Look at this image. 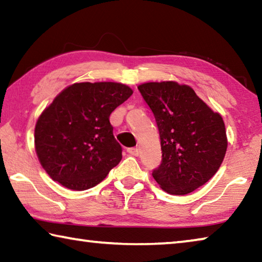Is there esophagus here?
Segmentation results:
<instances>
[{
    "instance_id": "34e87169",
    "label": "esophagus",
    "mask_w": 262,
    "mask_h": 262,
    "mask_svg": "<svg viewBox=\"0 0 262 262\" xmlns=\"http://www.w3.org/2000/svg\"><path fill=\"white\" fill-rule=\"evenodd\" d=\"M127 152L132 155V156H139V149L137 148H128Z\"/></svg>"
}]
</instances>
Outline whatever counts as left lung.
I'll return each instance as SVG.
<instances>
[{
	"instance_id": "obj_1",
	"label": "left lung",
	"mask_w": 262,
	"mask_h": 262,
	"mask_svg": "<svg viewBox=\"0 0 262 262\" xmlns=\"http://www.w3.org/2000/svg\"><path fill=\"white\" fill-rule=\"evenodd\" d=\"M137 89L152 111L161 137L162 162L152 171L154 179L173 195L188 194L205 185L227 151L223 119L188 85L151 82Z\"/></svg>"
}]
</instances>
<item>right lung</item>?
<instances>
[{"label": "right lung", "mask_w": 262, "mask_h": 262, "mask_svg": "<svg viewBox=\"0 0 262 262\" xmlns=\"http://www.w3.org/2000/svg\"><path fill=\"white\" fill-rule=\"evenodd\" d=\"M133 95L121 83H75L39 117L35 151L51 178L74 190L89 189L120 163L122 148L110 115Z\"/></svg>", "instance_id": "obj_1"}]
</instances>
